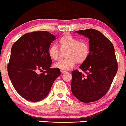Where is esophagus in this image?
Here are the masks:
<instances>
[{
    "label": "esophagus",
    "instance_id": "1",
    "mask_svg": "<svg viewBox=\"0 0 126 126\" xmlns=\"http://www.w3.org/2000/svg\"><path fill=\"white\" fill-rule=\"evenodd\" d=\"M67 71L65 70H63V69H61V72L62 73H65Z\"/></svg>",
    "mask_w": 126,
    "mask_h": 126
}]
</instances>
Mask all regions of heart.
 <instances>
[{"mask_svg": "<svg viewBox=\"0 0 126 126\" xmlns=\"http://www.w3.org/2000/svg\"><path fill=\"white\" fill-rule=\"evenodd\" d=\"M61 49H67L65 53L66 58L59 60L54 66L56 68L63 70H69L74 66L76 63H81L89 57L90 47L88 42L79 40V39L71 35L63 36L60 39ZM60 49L55 44H53L48 49V54L51 59H59Z\"/></svg>", "mask_w": 126, "mask_h": 126, "instance_id": "b5f03b06", "label": "heart"}]
</instances>
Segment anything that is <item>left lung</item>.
Returning a JSON list of instances; mask_svg holds the SVG:
<instances>
[{
    "instance_id": "8db88e82",
    "label": "left lung",
    "mask_w": 126,
    "mask_h": 126,
    "mask_svg": "<svg viewBox=\"0 0 126 126\" xmlns=\"http://www.w3.org/2000/svg\"><path fill=\"white\" fill-rule=\"evenodd\" d=\"M89 39L90 53L78 70L72 72L71 89L80 101L90 103L98 101L108 92L118 70L112 44L101 32L94 29L76 31Z\"/></svg>"
}]
</instances>
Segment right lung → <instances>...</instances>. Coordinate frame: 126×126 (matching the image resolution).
<instances>
[{
    "label": "right lung",
    "instance_id": "right-lung-1",
    "mask_svg": "<svg viewBox=\"0 0 126 126\" xmlns=\"http://www.w3.org/2000/svg\"><path fill=\"white\" fill-rule=\"evenodd\" d=\"M55 37L47 31L32 32L12 45L7 65L8 76L16 92L28 101L37 102L46 97L61 74L59 69L50 68L52 61L48 54Z\"/></svg>",
    "mask_w": 126,
    "mask_h": 126
}]
</instances>
